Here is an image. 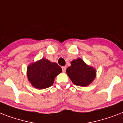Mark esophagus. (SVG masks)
<instances>
[{"instance_id":"esophagus-1","label":"esophagus","mask_w":123,"mask_h":123,"mask_svg":"<svg viewBox=\"0 0 123 123\" xmlns=\"http://www.w3.org/2000/svg\"><path fill=\"white\" fill-rule=\"evenodd\" d=\"M66 69V68L65 66H62V71H63V72H65Z\"/></svg>"}]
</instances>
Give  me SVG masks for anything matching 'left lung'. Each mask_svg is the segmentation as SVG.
I'll return each mask as SVG.
<instances>
[{"label":"left lung","mask_w":123,"mask_h":123,"mask_svg":"<svg viewBox=\"0 0 123 123\" xmlns=\"http://www.w3.org/2000/svg\"><path fill=\"white\" fill-rule=\"evenodd\" d=\"M66 73L73 84L81 87L90 85L96 77V70L87 65L81 58L71 62V66L66 69Z\"/></svg>","instance_id":"obj_1"}]
</instances>
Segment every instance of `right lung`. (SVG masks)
I'll use <instances>...</instances> for the list:
<instances>
[{
	"instance_id": "obj_1",
	"label": "right lung",
	"mask_w": 123,
	"mask_h": 123,
	"mask_svg": "<svg viewBox=\"0 0 123 123\" xmlns=\"http://www.w3.org/2000/svg\"><path fill=\"white\" fill-rule=\"evenodd\" d=\"M61 72L62 68L57 64L42 58L28 66L27 76L32 87L44 89L52 86L55 78Z\"/></svg>"
}]
</instances>
